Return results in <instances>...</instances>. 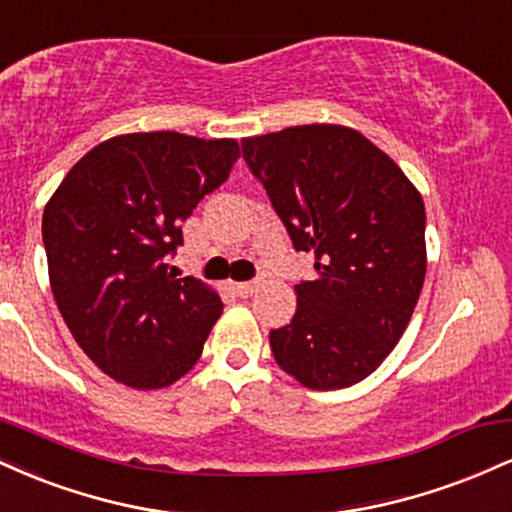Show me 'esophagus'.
I'll return each mask as SVG.
<instances>
[{
  "mask_svg": "<svg viewBox=\"0 0 512 512\" xmlns=\"http://www.w3.org/2000/svg\"><path fill=\"white\" fill-rule=\"evenodd\" d=\"M233 289H236V293H240L243 298H248L255 293L257 289H260V279H252V281H240V284H233Z\"/></svg>",
  "mask_w": 512,
  "mask_h": 512,
  "instance_id": "1",
  "label": "esophagus"
}]
</instances>
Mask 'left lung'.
Instances as JSON below:
<instances>
[{
	"label": "left lung",
	"instance_id": "left-lung-1",
	"mask_svg": "<svg viewBox=\"0 0 512 512\" xmlns=\"http://www.w3.org/2000/svg\"><path fill=\"white\" fill-rule=\"evenodd\" d=\"M243 158L293 248L315 255V279L296 284V315L269 332L276 363L310 390L361 383L402 339L424 286L421 192L342 125L248 137Z\"/></svg>",
	"mask_w": 512,
	"mask_h": 512
}]
</instances>
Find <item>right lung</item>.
I'll return each instance as SVG.
<instances>
[{
  "instance_id": "right-lung-1",
  "label": "right lung",
  "mask_w": 512,
  "mask_h": 512,
  "mask_svg": "<svg viewBox=\"0 0 512 512\" xmlns=\"http://www.w3.org/2000/svg\"><path fill=\"white\" fill-rule=\"evenodd\" d=\"M238 156L236 139L120 134L76 161L45 204L52 296L76 344L117 383L161 390L202 356L223 303L166 262L182 221Z\"/></svg>"
}]
</instances>
